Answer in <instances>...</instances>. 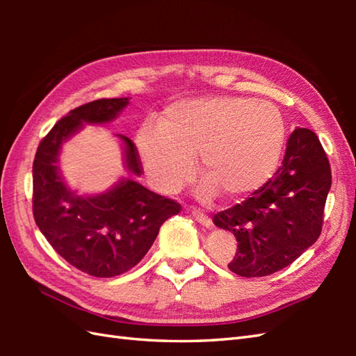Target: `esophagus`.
<instances>
[{
	"label": "esophagus",
	"instance_id": "obj_1",
	"mask_svg": "<svg viewBox=\"0 0 356 356\" xmlns=\"http://www.w3.org/2000/svg\"><path fill=\"white\" fill-rule=\"evenodd\" d=\"M193 217L195 218V220H197L200 225H203V226H207V228H209L211 225H213V220H211V218L207 216V214H203L202 211H197V209H193Z\"/></svg>",
	"mask_w": 356,
	"mask_h": 356
}]
</instances>
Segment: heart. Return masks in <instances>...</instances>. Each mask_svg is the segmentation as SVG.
Here are the masks:
<instances>
[{
  "mask_svg": "<svg viewBox=\"0 0 356 356\" xmlns=\"http://www.w3.org/2000/svg\"><path fill=\"white\" fill-rule=\"evenodd\" d=\"M284 120L272 102L238 96L180 101L165 108L159 127L138 134L148 179L159 191L177 193L188 184L200 156L207 176L200 194L222 190L240 197L259 190L275 172L284 143Z\"/></svg>",
  "mask_w": 356,
  "mask_h": 356,
  "instance_id": "heart-1",
  "label": "heart"
}]
</instances>
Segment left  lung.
Instances as JSON below:
<instances>
[{
	"label": "left lung",
	"instance_id": "1",
	"mask_svg": "<svg viewBox=\"0 0 356 356\" xmlns=\"http://www.w3.org/2000/svg\"><path fill=\"white\" fill-rule=\"evenodd\" d=\"M330 185L320 139L307 128H295L274 176L213 218L238 241L228 268L240 277H264L289 266L318 240Z\"/></svg>",
	"mask_w": 356,
	"mask_h": 356
}]
</instances>
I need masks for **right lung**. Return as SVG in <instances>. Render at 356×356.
<instances>
[{"instance_id": "1", "label": "right lung", "mask_w": 356, "mask_h": 356, "mask_svg": "<svg viewBox=\"0 0 356 356\" xmlns=\"http://www.w3.org/2000/svg\"><path fill=\"white\" fill-rule=\"evenodd\" d=\"M128 97L97 99L59 119L41 140L33 161V217L51 248L72 266L88 275L110 278L138 264L162 223L180 213V203L122 179L110 191L78 195L58 170L63 143L87 124L111 122L128 105ZM124 142L125 165L133 176L143 172L138 148Z\"/></svg>"}]
</instances>
